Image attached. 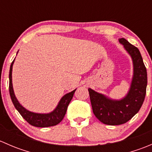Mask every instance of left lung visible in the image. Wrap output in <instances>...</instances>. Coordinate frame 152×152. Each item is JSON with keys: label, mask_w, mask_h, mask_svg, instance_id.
<instances>
[{"label": "left lung", "mask_w": 152, "mask_h": 152, "mask_svg": "<svg viewBox=\"0 0 152 152\" xmlns=\"http://www.w3.org/2000/svg\"><path fill=\"white\" fill-rule=\"evenodd\" d=\"M132 56L134 65V75L128 94L120 101L108 99L89 88L93 112L96 117L107 125H121L126 123L138 113L145 99L147 86L146 67L142 61L140 50L124 38L119 39Z\"/></svg>", "instance_id": "8db88e82"}]
</instances>
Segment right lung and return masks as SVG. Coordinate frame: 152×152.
<instances>
[{
  "label": "right lung",
  "instance_id": "obj_1",
  "mask_svg": "<svg viewBox=\"0 0 152 152\" xmlns=\"http://www.w3.org/2000/svg\"><path fill=\"white\" fill-rule=\"evenodd\" d=\"M14 61L12 62L10 70V94L11 96V99L12 101L14 106L17 109L20 114L22 115V117L27 122L31 125L36 127H48L53 126L57 125L58 124L60 123L64 118L66 113L67 107H68L69 103L71 101L73 98V94H74L76 90L70 93L65 95L61 99L59 104H58L56 108L53 110L52 113H48V114H39V113H31L28 110H26L20 104L17 100L16 97L14 93L13 87H12V65H13Z\"/></svg>",
  "mask_w": 152,
  "mask_h": 152
}]
</instances>
